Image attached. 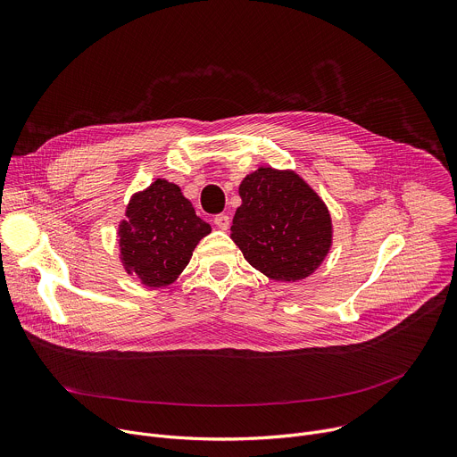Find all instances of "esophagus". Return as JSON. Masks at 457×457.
I'll list each match as a JSON object with an SVG mask.
<instances>
[{
	"label": "esophagus",
	"instance_id": "obj_1",
	"mask_svg": "<svg viewBox=\"0 0 457 457\" xmlns=\"http://www.w3.org/2000/svg\"><path fill=\"white\" fill-rule=\"evenodd\" d=\"M215 224H217L219 229L226 231V229L229 228V217L224 215V213H222V215H217V217H215Z\"/></svg>",
	"mask_w": 457,
	"mask_h": 457
}]
</instances>
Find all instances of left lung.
<instances>
[{"mask_svg":"<svg viewBox=\"0 0 457 457\" xmlns=\"http://www.w3.org/2000/svg\"><path fill=\"white\" fill-rule=\"evenodd\" d=\"M231 238L247 262L271 280L307 278L333 244L328 206L295 171L258 168L240 187Z\"/></svg>","mask_w":457,"mask_h":457,"instance_id":"left-lung-1","label":"left lung"}]
</instances>
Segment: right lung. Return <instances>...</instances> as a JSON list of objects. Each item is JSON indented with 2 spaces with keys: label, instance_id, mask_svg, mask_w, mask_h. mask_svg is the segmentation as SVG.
I'll return each instance as SVG.
<instances>
[{
  "label": "right lung",
  "instance_id": "obj_1",
  "mask_svg": "<svg viewBox=\"0 0 457 457\" xmlns=\"http://www.w3.org/2000/svg\"><path fill=\"white\" fill-rule=\"evenodd\" d=\"M212 233V226L195 215L180 187L157 179L136 193L119 224L120 262L146 287L173 284L187 266L193 249Z\"/></svg>",
  "mask_w": 457,
  "mask_h": 457
}]
</instances>
